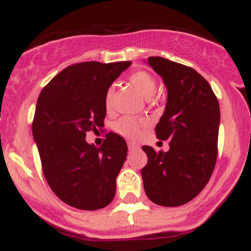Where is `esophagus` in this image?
I'll use <instances>...</instances> for the list:
<instances>
[{
	"instance_id": "obj_1",
	"label": "esophagus",
	"mask_w": 251,
	"mask_h": 251,
	"mask_svg": "<svg viewBox=\"0 0 251 251\" xmlns=\"http://www.w3.org/2000/svg\"><path fill=\"white\" fill-rule=\"evenodd\" d=\"M127 145H128L129 151H134V150L139 149V145H138V144L134 143V142H128Z\"/></svg>"
}]
</instances>
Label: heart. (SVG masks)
I'll list each match as a JSON object with an SVG mask.
<instances>
[{"label":"heart","instance_id":"1","mask_svg":"<svg viewBox=\"0 0 251 251\" xmlns=\"http://www.w3.org/2000/svg\"><path fill=\"white\" fill-rule=\"evenodd\" d=\"M129 81L132 85L134 86L138 91L142 93L146 99H150L157 91V82H155L154 77L151 74L148 73L145 71H138L135 73L131 74L129 76ZM113 97H114V87L107 88L105 93V107L109 109L112 107V103H113ZM144 124L143 120H138L135 118L131 117H124L116 124V129L119 132L120 134L125 135V137L133 138L138 134L139 132V127Z\"/></svg>","mask_w":251,"mask_h":251}]
</instances>
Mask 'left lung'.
<instances>
[{
  "instance_id": "1",
  "label": "left lung",
  "mask_w": 251,
  "mask_h": 251,
  "mask_svg": "<svg viewBox=\"0 0 251 251\" xmlns=\"http://www.w3.org/2000/svg\"><path fill=\"white\" fill-rule=\"evenodd\" d=\"M148 63L168 89L165 111L155 126L157 138L170 140L168 152L143 146L145 194L162 206L188 203L205 188L217 158L220 103L209 82L194 68L150 56Z\"/></svg>"
}]
</instances>
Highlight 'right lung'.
I'll use <instances>...</instances> for the list:
<instances>
[{"label": "right lung", "mask_w": 251, "mask_h": 251, "mask_svg": "<svg viewBox=\"0 0 251 251\" xmlns=\"http://www.w3.org/2000/svg\"><path fill=\"white\" fill-rule=\"evenodd\" d=\"M131 61L80 62L68 66L37 98L33 137L48 185L62 201L80 210L107 206L127 145L120 135L106 134L100 148L86 133L102 127L108 87Z\"/></svg>", "instance_id": "obj_1"}]
</instances>
